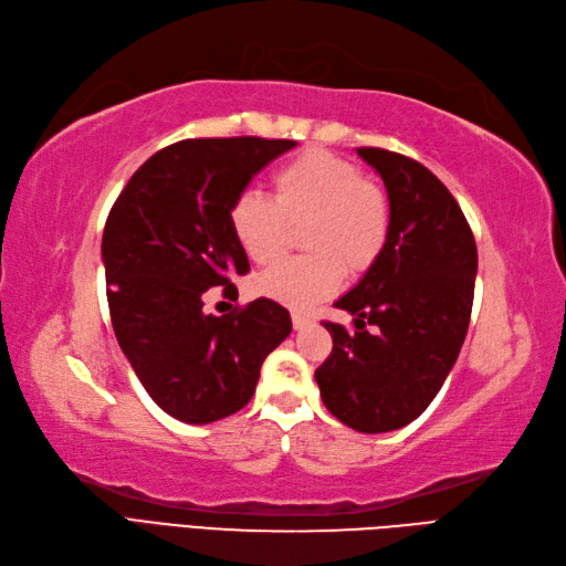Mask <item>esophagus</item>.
I'll list each match as a JSON object with an SVG mask.
<instances>
[{"instance_id": "esophagus-1", "label": "esophagus", "mask_w": 566, "mask_h": 566, "mask_svg": "<svg viewBox=\"0 0 566 566\" xmlns=\"http://www.w3.org/2000/svg\"><path fill=\"white\" fill-rule=\"evenodd\" d=\"M308 325H314V318L302 314V311H295V314H292V327H295V329H304V327H308Z\"/></svg>"}]
</instances>
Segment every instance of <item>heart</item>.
I'll return each instance as SVG.
<instances>
[{
	"label": "heart",
	"instance_id": "b5f03b06",
	"mask_svg": "<svg viewBox=\"0 0 566 566\" xmlns=\"http://www.w3.org/2000/svg\"><path fill=\"white\" fill-rule=\"evenodd\" d=\"M311 255L285 258L255 279V292L292 308L335 295L344 266L363 274L386 248L391 206L358 164L306 149L271 175V199L243 191L231 201L229 227L245 255L266 264L283 250L287 224H302Z\"/></svg>",
	"mask_w": 566,
	"mask_h": 566
}]
</instances>
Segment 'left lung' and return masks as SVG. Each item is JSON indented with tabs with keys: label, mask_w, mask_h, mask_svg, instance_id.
<instances>
[{
	"label": "left lung",
	"mask_w": 566,
	"mask_h": 566,
	"mask_svg": "<svg viewBox=\"0 0 566 566\" xmlns=\"http://www.w3.org/2000/svg\"><path fill=\"white\" fill-rule=\"evenodd\" d=\"M386 185L391 231L381 258L335 302L356 329L325 321L333 354L316 369L329 415L360 433L415 421L438 396L469 333L478 248L457 199L402 154L358 147Z\"/></svg>",
	"instance_id": "8db88e82"
}]
</instances>
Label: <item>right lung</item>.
<instances>
[{
  "label": "right lung",
  "mask_w": 566,
  "mask_h": 566,
  "mask_svg": "<svg viewBox=\"0 0 566 566\" xmlns=\"http://www.w3.org/2000/svg\"><path fill=\"white\" fill-rule=\"evenodd\" d=\"M295 140L197 138L159 149L114 201L103 233L116 342L149 398L185 423L245 407L260 367L292 329L287 308L255 300L206 314L210 287L239 297L250 271L229 227L231 201Z\"/></svg>",
  "instance_id": "obj_1"
}]
</instances>
